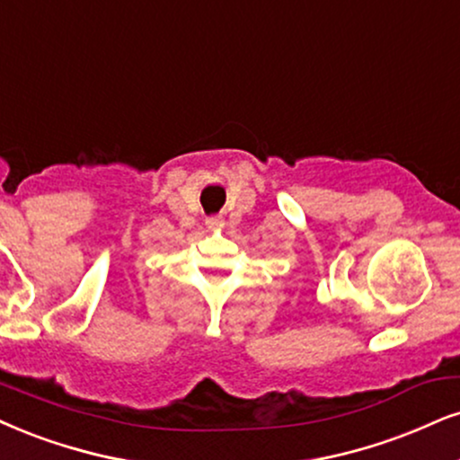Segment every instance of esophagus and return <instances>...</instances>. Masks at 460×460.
Returning <instances> with one entry per match:
<instances>
[{
  "instance_id": "esophagus-1",
  "label": "esophagus",
  "mask_w": 460,
  "mask_h": 460,
  "mask_svg": "<svg viewBox=\"0 0 460 460\" xmlns=\"http://www.w3.org/2000/svg\"><path fill=\"white\" fill-rule=\"evenodd\" d=\"M204 224H207V228L213 230V232H217V230L224 228V219H221L219 215H211V217L204 219Z\"/></svg>"
}]
</instances>
